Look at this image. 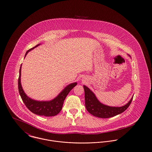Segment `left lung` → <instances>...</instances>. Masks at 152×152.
<instances>
[{"label":"left lung","instance_id":"1","mask_svg":"<svg viewBox=\"0 0 152 152\" xmlns=\"http://www.w3.org/2000/svg\"><path fill=\"white\" fill-rule=\"evenodd\" d=\"M128 55L130 57V55ZM83 87L85 92V105L88 112L99 118H107L121 114L129 107L133 97V96L128 102L123 106L111 107L101 103L94 93L87 86H83Z\"/></svg>","mask_w":152,"mask_h":152}]
</instances>
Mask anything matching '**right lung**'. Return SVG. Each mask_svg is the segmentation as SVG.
Returning a JSON list of instances; mask_svg holds the SVG:
<instances>
[{
	"mask_svg": "<svg viewBox=\"0 0 152 152\" xmlns=\"http://www.w3.org/2000/svg\"><path fill=\"white\" fill-rule=\"evenodd\" d=\"M41 44H39L35 46L34 47L31 48L26 52L24 58L28 53L34 50L35 48L38 47ZM22 65L20 66L19 70V76L18 79V89L19 92L21 96L22 100L27 108L33 113L36 114L39 116H54L57 115L58 113L61 111L64 101L66 97V96L69 93V92L72 89L73 87L77 85V83L75 82L68 84L61 91V92L58 96L55 97L53 99L48 101H38L34 100L29 97L26 93L24 92L22 84H21V69Z\"/></svg>",
	"mask_w": 152,
	"mask_h": 152,
	"instance_id": "add662e5",
	"label": "right lung"
}]
</instances>
